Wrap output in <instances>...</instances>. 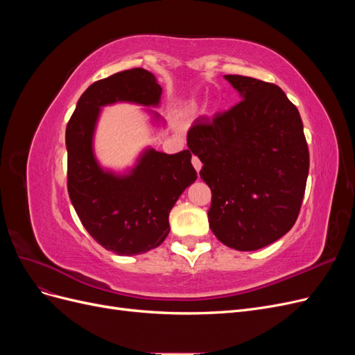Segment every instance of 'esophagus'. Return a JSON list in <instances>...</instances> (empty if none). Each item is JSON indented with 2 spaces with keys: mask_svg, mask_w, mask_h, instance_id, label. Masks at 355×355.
Returning <instances> with one entry per match:
<instances>
[{
  "mask_svg": "<svg viewBox=\"0 0 355 355\" xmlns=\"http://www.w3.org/2000/svg\"><path fill=\"white\" fill-rule=\"evenodd\" d=\"M192 166H194V168L197 171H200L201 170V161L197 157H192Z\"/></svg>",
  "mask_w": 355,
  "mask_h": 355,
  "instance_id": "1",
  "label": "esophagus"
}]
</instances>
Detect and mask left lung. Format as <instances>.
I'll return each mask as SVG.
<instances>
[{"label":"left lung","mask_w":355,"mask_h":355,"mask_svg":"<svg viewBox=\"0 0 355 355\" xmlns=\"http://www.w3.org/2000/svg\"><path fill=\"white\" fill-rule=\"evenodd\" d=\"M241 101L188 132L201 179L211 189L209 225L231 249L252 252L282 239L295 225L309 170L304 124L275 84L225 75Z\"/></svg>","instance_id":"8db88e82"}]
</instances>
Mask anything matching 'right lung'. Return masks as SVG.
I'll list each match as a JSON object with an SVG mask.
<instances>
[{
	"mask_svg": "<svg viewBox=\"0 0 355 355\" xmlns=\"http://www.w3.org/2000/svg\"><path fill=\"white\" fill-rule=\"evenodd\" d=\"M163 89L144 68L116 72L93 83L67 125L68 192L81 223L106 250L133 256L155 249L170 232L168 213L197 179L191 151L164 154L146 148L124 173L103 168L93 139L103 106L127 102L158 108ZM153 123H164L146 110Z\"/></svg>",
	"mask_w": 355,
	"mask_h": 355,
	"instance_id": "1",
	"label": "right lung"
}]
</instances>
